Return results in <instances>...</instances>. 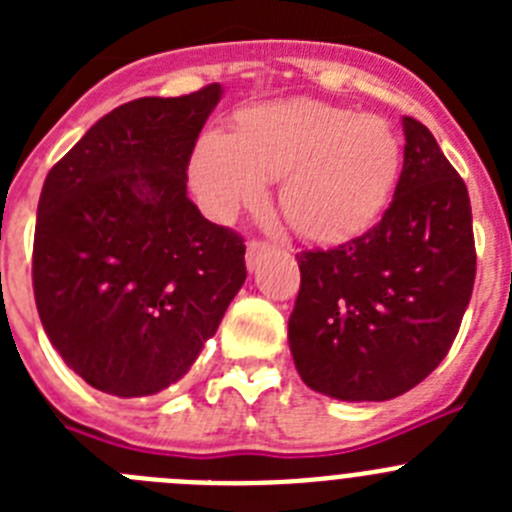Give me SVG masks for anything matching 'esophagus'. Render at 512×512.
Returning a JSON list of instances; mask_svg holds the SVG:
<instances>
[{
  "label": "esophagus",
  "instance_id": "esophagus-1",
  "mask_svg": "<svg viewBox=\"0 0 512 512\" xmlns=\"http://www.w3.org/2000/svg\"><path fill=\"white\" fill-rule=\"evenodd\" d=\"M269 251V243H264V241H251L248 243V248H246V264H248V269H256V266H259V261H261V256H264V253Z\"/></svg>",
  "mask_w": 512,
  "mask_h": 512
}]
</instances>
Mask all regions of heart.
Returning a JSON list of instances; mask_svg holds the SVG:
<instances>
[{"instance_id": "b5f03b06", "label": "heart", "mask_w": 512, "mask_h": 512, "mask_svg": "<svg viewBox=\"0 0 512 512\" xmlns=\"http://www.w3.org/2000/svg\"><path fill=\"white\" fill-rule=\"evenodd\" d=\"M400 169V140L374 115L310 99L248 112L241 130H210L192 164L194 192L215 217L264 200L284 176L279 207L307 238H341L387 202Z\"/></svg>"}]
</instances>
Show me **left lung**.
Masks as SVG:
<instances>
[{"label":"left lung","mask_w":512,"mask_h":512,"mask_svg":"<svg viewBox=\"0 0 512 512\" xmlns=\"http://www.w3.org/2000/svg\"><path fill=\"white\" fill-rule=\"evenodd\" d=\"M405 158L382 220L336 248L297 253L289 348L310 390L382 402L449 354L477 274L467 184L423 122L402 117Z\"/></svg>","instance_id":"left-lung-1"}]
</instances>
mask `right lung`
I'll return each instance as SVG.
<instances>
[{"label": "right lung", "mask_w": 512, "mask_h": 512, "mask_svg": "<svg viewBox=\"0 0 512 512\" xmlns=\"http://www.w3.org/2000/svg\"><path fill=\"white\" fill-rule=\"evenodd\" d=\"M220 97L207 84L120 104L45 176L35 305L94 390L143 397L179 382L246 282L241 235L187 197L189 158Z\"/></svg>", "instance_id": "1"}]
</instances>
